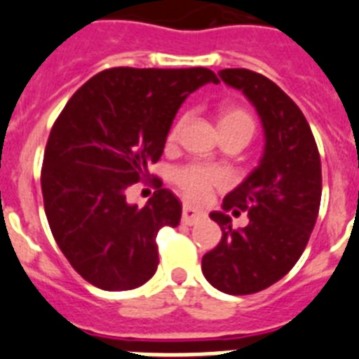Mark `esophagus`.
<instances>
[{"label":"esophagus","mask_w":359,"mask_h":359,"mask_svg":"<svg viewBox=\"0 0 359 359\" xmlns=\"http://www.w3.org/2000/svg\"><path fill=\"white\" fill-rule=\"evenodd\" d=\"M205 218V212L198 211L194 207L191 205H183V212H182V222L185 226H194L196 222L203 220Z\"/></svg>","instance_id":"34e87169"}]
</instances>
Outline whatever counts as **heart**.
<instances>
[{
    "label": "heart",
    "instance_id": "1",
    "mask_svg": "<svg viewBox=\"0 0 359 359\" xmlns=\"http://www.w3.org/2000/svg\"><path fill=\"white\" fill-rule=\"evenodd\" d=\"M183 123H185V117H180L177 121H174V124L167 133L168 144L176 143L183 128ZM218 128H220L222 135L240 133L250 141L253 137L255 130H257V119L251 114V109L244 108V106L226 104L222 106L220 111H218ZM172 180L187 200L200 203V201L207 200L215 189L226 185L227 174L222 168L212 167V165L189 163V165H183V167L177 168Z\"/></svg>",
    "mask_w": 359,
    "mask_h": 359
}]
</instances>
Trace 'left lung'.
Wrapping results in <instances>:
<instances>
[{"label":"left lung","mask_w":359,"mask_h":359,"mask_svg":"<svg viewBox=\"0 0 359 359\" xmlns=\"http://www.w3.org/2000/svg\"><path fill=\"white\" fill-rule=\"evenodd\" d=\"M220 79L251 100L264 126L260 165L212 211L222 240L203 255L205 279L229 295L266 290L295 266L316 226L321 203V159L306 117L279 86L250 69H222ZM231 212H245L235 230Z\"/></svg>","instance_id":"obj_1"}]
</instances>
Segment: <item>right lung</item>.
<instances>
[{"instance_id": "1", "label": "right lung", "mask_w": 359, "mask_h": 359, "mask_svg": "<svg viewBox=\"0 0 359 359\" xmlns=\"http://www.w3.org/2000/svg\"><path fill=\"white\" fill-rule=\"evenodd\" d=\"M207 82H220L207 67H111L79 88L53 124L41 165L47 222L69 264L97 288L133 290L156 273V236L180 224L182 203L159 177L143 210L126 194L150 179L177 109Z\"/></svg>"}]
</instances>
